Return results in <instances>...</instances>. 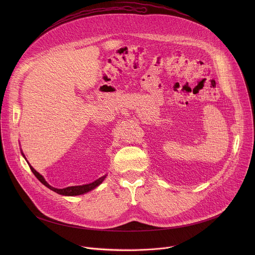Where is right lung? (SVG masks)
I'll return each mask as SVG.
<instances>
[{"instance_id": "obj_1", "label": "right lung", "mask_w": 255, "mask_h": 255, "mask_svg": "<svg viewBox=\"0 0 255 255\" xmlns=\"http://www.w3.org/2000/svg\"><path fill=\"white\" fill-rule=\"evenodd\" d=\"M22 154H23V153H22ZM29 166H30V169L32 170V172L34 173V175H35L36 177H37L45 187H47L48 189L52 190L53 192H55V193H57V194H59V195H63V196H78V195H83V194H85V193H88V192L92 191L93 189L97 188V187L102 183V181L105 179V177H106V175H104V176L100 177L99 179L95 180L94 183L88 184V185L76 186V187H68V188H65V189H56V188H53V187L49 186V185L46 183V180L44 179V177H43L39 172L36 171L31 165H29Z\"/></svg>"}]
</instances>
